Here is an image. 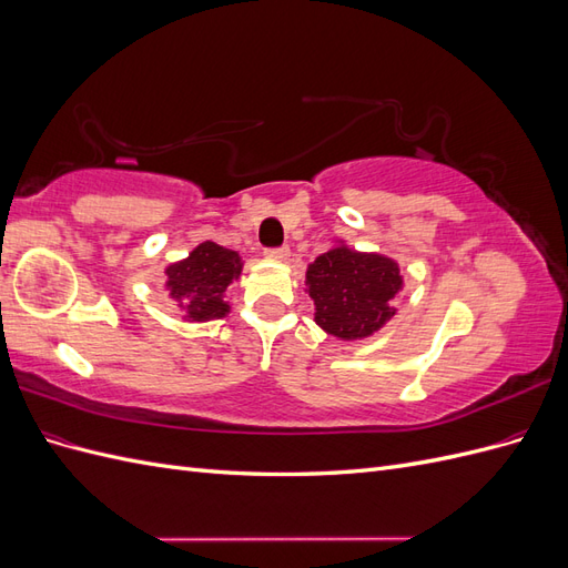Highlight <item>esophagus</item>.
I'll return each instance as SVG.
<instances>
[{"label":"esophagus","mask_w":568,"mask_h":568,"mask_svg":"<svg viewBox=\"0 0 568 568\" xmlns=\"http://www.w3.org/2000/svg\"><path fill=\"white\" fill-rule=\"evenodd\" d=\"M265 255L272 257V261H286V257L291 255V251H288V246H277V248H267Z\"/></svg>","instance_id":"34e87169"}]
</instances>
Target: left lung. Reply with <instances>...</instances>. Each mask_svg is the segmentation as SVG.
Returning a JSON list of instances; mask_svg holds the SVG:
<instances>
[{
  "label": "left lung",
  "mask_w": 568,
  "mask_h": 568,
  "mask_svg": "<svg viewBox=\"0 0 568 568\" xmlns=\"http://www.w3.org/2000/svg\"><path fill=\"white\" fill-rule=\"evenodd\" d=\"M315 322L343 341L372 336L395 315L390 301L403 286L398 263L376 253L336 246L307 267Z\"/></svg>",
  "instance_id": "1"
}]
</instances>
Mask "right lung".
<instances>
[{"instance_id":"obj_1","label":"right lung","mask_w":568,"mask_h":568,"mask_svg":"<svg viewBox=\"0 0 568 568\" xmlns=\"http://www.w3.org/2000/svg\"><path fill=\"white\" fill-rule=\"evenodd\" d=\"M165 274L170 296L180 301L189 320H220L230 313V305L222 296L232 280L242 274V261L236 251L203 242L184 261L170 265Z\"/></svg>"}]
</instances>
